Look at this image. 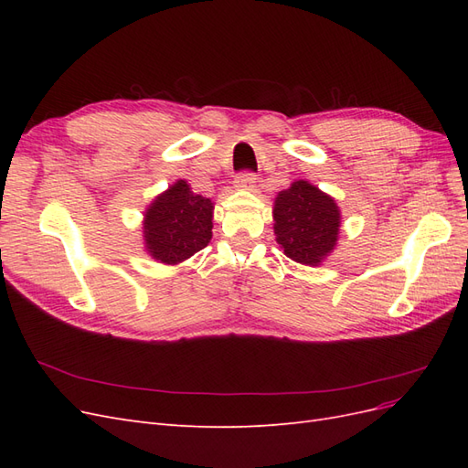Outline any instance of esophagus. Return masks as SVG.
<instances>
[{
  "instance_id": "34e87169",
  "label": "esophagus",
  "mask_w": 468,
  "mask_h": 468,
  "mask_svg": "<svg viewBox=\"0 0 468 468\" xmlns=\"http://www.w3.org/2000/svg\"><path fill=\"white\" fill-rule=\"evenodd\" d=\"M236 187L238 189H253V186H256V174L253 172H248V169H244V172H239L234 179Z\"/></svg>"
}]
</instances>
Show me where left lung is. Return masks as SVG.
<instances>
[{
    "instance_id": "obj_1",
    "label": "left lung",
    "mask_w": 468,
    "mask_h": 468,
    "mask_svg": "<svg viewBox=\"0 0 468 468\" xmlns=\"http://www.w3.org/2000/svg\"><path fill=\"white\" fill-rule=\"evenodd\" d=\"M273 220L277 242L294 261L318 265L335 246L337 205L308 181H294L287 191L277 195Z\"/></svg>"
}]
</instances>
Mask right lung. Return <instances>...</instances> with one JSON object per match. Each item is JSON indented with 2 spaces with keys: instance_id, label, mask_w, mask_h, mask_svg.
<instances>
[{
  "instance_id": "1",
  "label": "right lung",
  "mask_w": 468,
  "mask_h": 468,
  "mask_svg": "<svg viewBox=\"0 0 468 468\" xmlns=\"http://www.w3.org/2000/svg\"><path fill=\"white\" fill-rule=\"evenodd\" d=\"M212 203L179 179L146 210L144 239L154 260L179 263L207 248L212 236Z\"/></svg>"
}]
</instances>
